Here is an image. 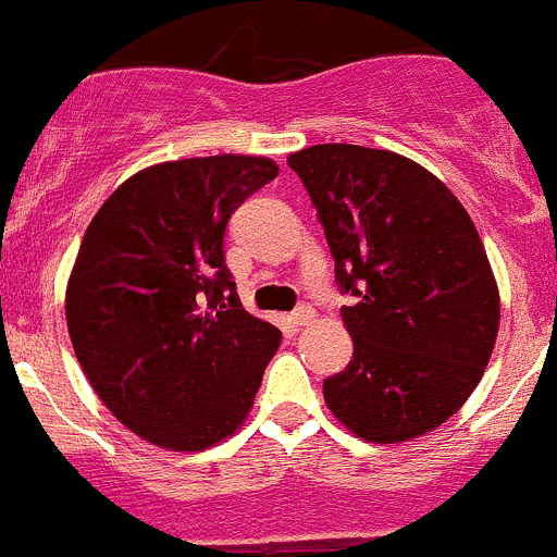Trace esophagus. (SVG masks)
<instances>
[{"instance_id":"esophagus-1","label":"esophagus","mask_w":557,"mask_h":557,"mask_svg":"<svg viewBox=\"0 0 557 557\" xmlns=\"http://www.w3.org/2000/svg\"><path fill=\"white\" fill-rule=\"evenodd\" d=\"M314 320V309L309 304H300L298 309L293 312V323L295 325H309Z\"/></svg>"}]
</instances>
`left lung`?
<instances>
[{
    "label": "left lung",
    "mask_w": 557,
    "mask_h": 557,
    "mask_svg": "<svg viewBox=\"0 0 557 557\" xmlns=\"http://www.w3.org/2000/svg\"><path fill=\"white\" fill-rule=\"evenodd\" d=\"M318 209L354 359L323 381L356 436L395 445L438 428L481 384L499 295L478 228L433 173L395 151L323 143L289 154Z\"/></svg>",
    "instance_id": "obj_1"
}]
</instances>
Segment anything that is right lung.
<instances>
[{
  "label": "right lung",
  "instance_id": "1",
  "mask_svg": "<svg viewBox=\"0 0 557 557\" xmlns=\"http://www.w3.org/2000/svg\"><path fill=\"white\" fill-rule=\"evenodd\" d=\"M264 157H196L126 178L82 237L65 293L74 354L112 414L151 445L203 450L245 420L282 331L243 309L226 268Z\"/></svg>",
  "mask_w": 557,
  "mask_h": 557
}]
</instances>
